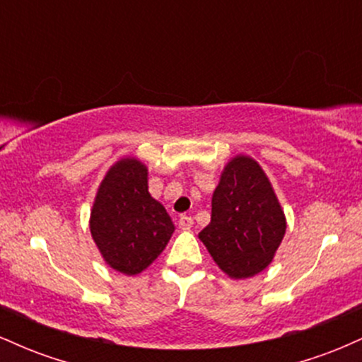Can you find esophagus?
Instances as JSON below:
<instances>
[{
    "label": "esophagus",
    "mask_w": 362,
    "mask_h": 362,
    "mask_svg": "<svg viewBox=\"0 0 362 362\" xmlns=\"http://www.w3.org/2000/svg\"><path fill=\"white\" fill-rule=\"evenodd\" d=\"M194 224V219L190 218V216H180V219H178V226H180V230H190Z\"/></svg>",
    "instance_id": "1"
}]
</instances>
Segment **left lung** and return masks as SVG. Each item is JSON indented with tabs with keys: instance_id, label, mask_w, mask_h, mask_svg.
Here are the masks:
<instances>
[{
	"instance_id": "left-lung-1",
	"label": "left lung",
	"mask_w": 362,
	"mask_h": 362,
	"mask_svg": "<svg viewBox=\"0 0 362 362\" xmlns=\"http://www.w3.org/2000/svg\"><path fill=\"white\" fill-rule=\"evenodd\" d=\"M201 242L224 274L247 279L271 264L286 233V216L271 182L250 156L231 158L211 202Z\"/></svg>"
}]
</instances>
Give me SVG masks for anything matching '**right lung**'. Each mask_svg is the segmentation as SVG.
Listing matches in <instances>:
<instances>
[{"instance_id":"add662e5","label":"right lung","mask_w":362,"mask_h":362,"mask_svg":"<svg viewBox=\"0 0 362 362\" xmlns=\"http://www.w3.org/2000/svg\"><path fill=\"white\" fill-rule=\"evenodd\" d=\"M90 231L103 260L126 276L143 272L165 250L175 226L148 192V168L138 158H122L103 177Z\"/></svg>"}]
</instances>
